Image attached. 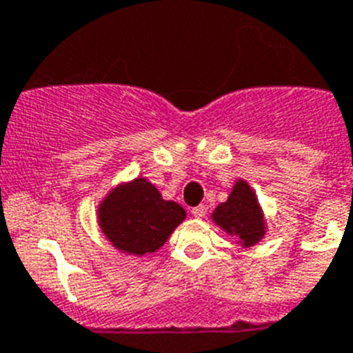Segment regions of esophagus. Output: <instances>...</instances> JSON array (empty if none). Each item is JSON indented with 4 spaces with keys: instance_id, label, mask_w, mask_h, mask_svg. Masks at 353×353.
Returning <instances> with one entry per match:
<instances>
[{
    "instance_id": "1",
    "label": "esophagus",
    "mask_w": 353,
    "mask_h": 353,
    "mask_svg": "<svg viewBox=\"0 0 353 353\" xmlns=\"http://www.w3.org/2000/svg\"><path fill=\"white\" fill-rule=\"evenodd\" d=\"M205 209H208V208H205V205L200 204V205H196V208L192 209V214L195 216V218H202V216L205 214Z\"/></svg>"
}]
</instances>
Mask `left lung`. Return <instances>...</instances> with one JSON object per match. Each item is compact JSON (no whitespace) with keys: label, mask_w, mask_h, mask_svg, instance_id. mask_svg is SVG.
<instances>
[{"label":"left lung","mask_w":353,"mask_h":353,"mask_svg":"<svg viewBox=\"0 0 353 353\" xmlns=\"http://www.w3.org/2000/svg\"><path fill=\"white\" fill-rule=\"evenodd\" d=\"M212 220L227 234L239 237L246 248L259 243L265 234L263 214L255 192L243 179L237 181L227 202H221L214 209Z\"/></svg>","instance_id":"1"}]
</instances>
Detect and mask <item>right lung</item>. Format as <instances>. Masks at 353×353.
Instances as JSON below:
<instances>
[{"label":"right lung","mask_w":353,"mask_h":353,"mask_svg":"<svg viewBox=\"0 0 353 353\" xmlns=\"http://www.w3.org/2000/svg\"><path fill=\"white\" fill-rule=\"evenodd\" d=\"M186 218L177 202L161 199L144 177L117 186L98 208V221L107 239L128 255L157 252Z\"/></svg>","instance_id":"right-lung-1"}]
</instances>
